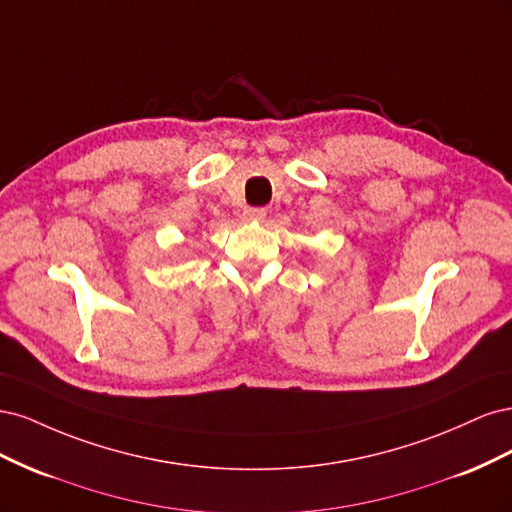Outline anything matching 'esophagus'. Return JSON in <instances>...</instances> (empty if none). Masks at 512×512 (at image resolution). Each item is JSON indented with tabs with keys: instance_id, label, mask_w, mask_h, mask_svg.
<instances>
[{
	"instance_id": "1",
	"label": "esophagus",
	"mask_w": 512,
	"mask_h": 512,
	"mask_svg": "<svg viewBox=\"0 0 512 512\" xmlns=\"http://www.w3.org/2000/svg\"><path fill=\"white\" fill-rule=\"evenodd\" d=\"M265 218H267V209H262V207H247L243 211V220H247V222H262Z\"/></svg>"
}]
</instances>
